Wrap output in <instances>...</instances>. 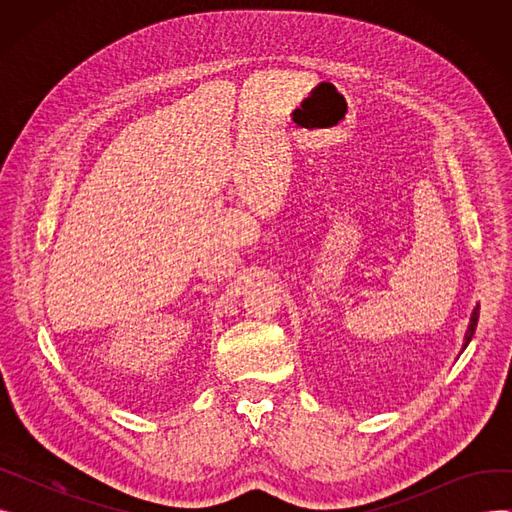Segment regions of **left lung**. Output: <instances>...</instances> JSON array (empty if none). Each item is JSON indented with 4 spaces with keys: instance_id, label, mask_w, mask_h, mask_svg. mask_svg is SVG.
<instances>
[{
    "instance_id": "obj_1",
    "label": "left lung",
    "mask_w": 512,
    "mask_h": 512,
    "mask_svg": "<svg viewBox=\"0 0 512 512\" xmlns=\"http://www.w3.org/2000/svg\"><path fill=\"white\" fill-rule=\"evenodd\" d=\"M477 319H479V305H477V307L473 309V313H471V321H469V328H467V334H465V344H463V348H467V344L471 342V338H473V334H475Z\"/></svg>"
}]
</instances>
